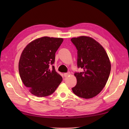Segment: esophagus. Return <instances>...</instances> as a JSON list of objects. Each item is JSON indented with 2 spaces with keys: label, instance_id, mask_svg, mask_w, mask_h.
<instances>
[{
  "label": "esophagus",
  "instance_id": "1",
  "mask_svg": "<svg viewBox=\"0 0 129 129\" xmlns=\"http://www.w3.org/2000/svg\"><path fill=\"white\" fill-rule=\"evenodd\" d=\"M70 74V73L69 72H68V73H64V77H67Z\"/></svg>",
  "mask_w": 129,
  "mask_h": 129
}]
</instances>
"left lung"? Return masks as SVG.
Returning a JSON list of instances; mask_svg holds the SVG:
<instances>
[{"label": "left lung", "mask_w": 129, "mask_h": 129, "mask_svg": "<svg viewBox=\"0 0 129 129\" xmlns=\"http://www.w3.org/2000/svg\"><path fill=\"white\" fill-rule=\"evenodd\" d=\"M71 41L77 50V83L72 88L76 95L85 99L95 97L105 87L111 71L110 60L98 42L88 37L73 38Z\"/></svg>", "instance_id": "8db88e82"}]
</instances>
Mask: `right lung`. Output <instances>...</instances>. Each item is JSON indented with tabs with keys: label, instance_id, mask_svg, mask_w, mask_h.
I'll return each instance as SVG.
<instances>
[{
	"label": "right lung",
	"instance_id": "add662e5",
	"mask_svg": "<svg viewBox=\"0 0 129 129\" xmlns=\"http://www.w3.org/2000/svg\"><path fill=\"white\" fill-rule=\"evenodd\" d=\"M63 41L62 38L44 37L29 43L22 51L19 72L33 95L40 97L51 95L62 82V77L53 64L55 53Z\"/></svg>",
	"mask_w": 129,
	"mask_h": 129
}]
</instances>
